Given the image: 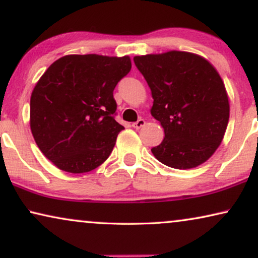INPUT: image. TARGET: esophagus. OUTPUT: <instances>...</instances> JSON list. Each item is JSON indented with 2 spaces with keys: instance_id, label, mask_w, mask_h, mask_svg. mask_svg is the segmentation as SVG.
Masks as SVG:
<instances>
[{
  "instance_id": "1",
  "label": "esophagus",
  "mask_w": 258,
  "mask_h": 258,
  "mask_svg": "<svg viewBox=\"0 0 258 258\" xmlns=\"http://www.w3.org/2000/svg\"><path fill=\"white\" fill-rule=\"evenodd\" d=\"M144 124H146V121H144L143 118H140L137 122L133 123V126L135 129H141V128H142V126H144Z\"/></svg>"
}]
</instances>
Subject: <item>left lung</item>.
I'll list each match as a JSON object with an SVG mask.
<instances>
[{
	"instance_id": "left-lung-1",
	"label": "left lung",
	"mask_w": 258,
	"mask_h": 258,
	"mask_svg": "<svg viewBox=\"0 0 258 258\" xmlns=\"http://www.w3.org/2000/svg\"><path fill=\"white\" fill-rule=\"evenodd\" d=\"M154 98L151 115L164 140L151 153L161 163L191 169L213 156L223 140L230 105L223 80L202 56L170 50L134 57Z\"/></svg>"
}]
</instances>
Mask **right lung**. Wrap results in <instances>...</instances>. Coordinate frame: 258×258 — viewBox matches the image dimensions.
Segmentation results:
<instances>
[{"label": "right lung", "instance_id": "right-lung-1", "mask_svg": "<svg viewBox=\"0 0 258 258\" xmlns=\"http://www.w3.org/2000/svg\"><path fill=\"white\" fill-rule=\"evenodd\" d=\"M130 69L126 55L88 54L66 55L45 70L30 96V129L52 164L83 174L107 160L124 129L112 93Z\"/></svg>", "mask_w": 258, "mask_h": 258}]
</instances>
